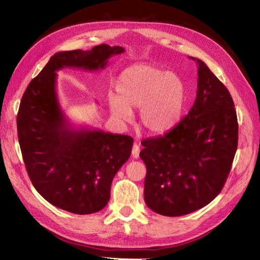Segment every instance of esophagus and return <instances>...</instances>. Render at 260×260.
<instances>
[{
    "mask_svg": "<svg viewBox=\"0 0 260 260\" xmlns=\"http://www.w3.org/2000/svg\"><path fill=\"white\" fill-rule=\"evenodd\" d=\"M140 155V147L138 144H135L132 147V157L133 158H138Z\"/></svg>",
    "mask_w": 260,
    "mask_h": 260,
    "instance_id": "1",
    "label": "esophagus"
}]
</instances>
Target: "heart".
<instances>
[{
    "label": "heart",
    "instance_id": "b5f03b06",
    "mask_svg": "<svg viewBox=\"0 0 260 260\" xmlns=\"http://www.w3.org/2000/svg\"><path fill=\"white\" fill-rule=\"evenodd\" d=\"M117 96L108 98L109 112L121 123L131 120L139 108V122L152 135L174 129L182 118L186 88L182 78L153 66L133 65L118 77Z\"/></svg>",
    "mask_w": 260,
    "mask_h": 260
}]
</instances>
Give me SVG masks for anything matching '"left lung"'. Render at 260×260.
Segmentation results:
<instances>
[{
    "label": "left lung",
    "mask_w": 260,
    "mask_h": 260,
    "mask_svg": "<svg viewBox=\"0 0 260 260\" xmlns=\"http://www.w3.org/2000/svg\"><path fill=\"white\" fill-rule=\"evenodd\" d=\"M188 114L162 137L146 139L140 157L146 166L144 201L167 217L201 209L222 190L238 148L239 124L229 91L203 60Z\"/></svg>",
    "instance_id": "1"
}]
</instances>
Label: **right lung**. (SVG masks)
<instances>
[{"label":"right lung","mask_w":260,"mask_h":260,"mask_svg":"<svg viewBox=\"0 0 260 260\" xmlns=\"http://www.w3.org/2000/svg\"><path fill=\"white\" fill-rule=\"evenodd\" d=\"M121 46L54 54L23 93L17 115L23 162L36 190L52 205L77 215L103 209L117 171L129 159L133 139L69 122L56 92L57 72L65 67L104 69Z\"/></svg>","instance_id":"1"}]
</instances>
